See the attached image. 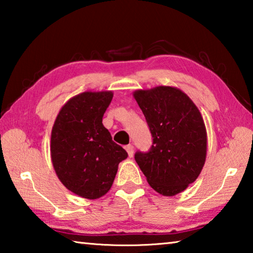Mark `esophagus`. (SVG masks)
Here are the masks:
<instances>
[{
  "mask_svg": "<svg viewBox=\"0 0 253 253\" xmlns=\"http://www.w3.org/2000/svg\"><path fill=\"white\" fill-rule=\"evenodd\" d=\"M125 148L128 153V156L132 157V155H134V146H132V145H127Z\"/></svg>",
  "mask_w": 253,
  "mask_h": 253,
  "instance_id": "1",
  "label": "esophagus"
}]
</instances>
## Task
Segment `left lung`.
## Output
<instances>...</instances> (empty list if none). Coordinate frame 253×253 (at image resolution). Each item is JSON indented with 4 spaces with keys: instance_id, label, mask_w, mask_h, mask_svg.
<instances>
[{
    "instance_id": "obj_1",
    "label": "left lung",
    "mask_w": 253,
    "mask_h": 253,
    "mask_svg": "<svg viewBox=\"0 0 253 253\" xmlns=\"http://www.w3.org/2000/svg\"><path fill=\"white\" fill-rule=\"evenodd\" d=\"M153 145L135 161L154 190L164 196L181 193L193 183L207 158V129L198 107L177 88L158 85L136 90Z\"/></svg>"
}]
</instances>
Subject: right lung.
Listing matches in <instances>:
<instances>
[{
    "label": "right lung",
    "instance_id": "add662e5",
    "mask_svg": "<svg viewBox=\"0 0 253 253\" xmlns=\"http://www.w3.org/2000/svg\"><path fill=\"white\" fill-rule=\"evenodd\" d=\"M111 91H84L60 109L51 131V160L60 182L72 193L95 200L113 185L128 154L102 125Z\"/></svg>",
    "mask_w": 253,
    "mask_h": 253
}]
</instances>
